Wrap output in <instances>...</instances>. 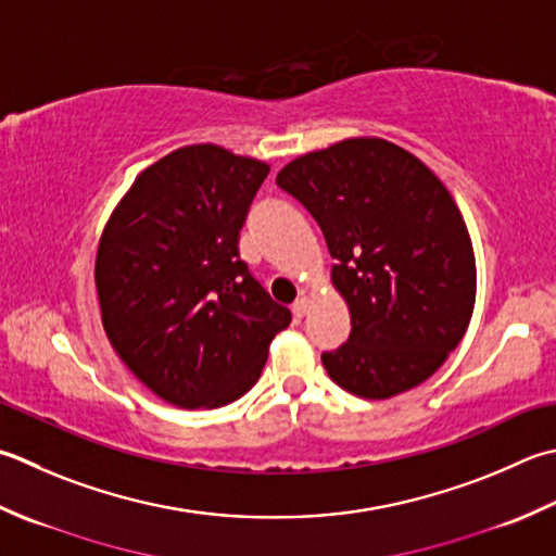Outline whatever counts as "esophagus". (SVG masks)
<instances>
[{"instance_id": "obj_1", "label": "esophagus", "mask_w": 556, "mask_h": 556, "mask_svg": "<svg viewBox=\"0 0 556 556\" xmlns=\"http://www.w3.org/2000/svg\"><path fill=\"white\" fill-rule=\"evenodd\" d=\"M291 311H293V318H303V315L308 313V299H306V296H301V299L293 301Z\"/></svg>"}]
</instances>
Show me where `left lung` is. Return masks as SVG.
<instances>
[{"instance_id":"8db88e82","label":"left lung","mask_w":556,"mask_h":556,"mask_svg":"<svg viewBox=\"0 0 556 556\" xmlns=\"http://www.w3.org/2000/svg\"><path fill=\"white\" fill-rule=\"evenodd\" d=\"M277 185L318 222L350 340L323 352L337 386L386 400L424 383L470 325L475 253L445 185L386 139H346L291 161Z\"/></svg>"}]
</instances>
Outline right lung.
Masks as SVG:
<instances>
[{
    "mask_svg": "<svg viewBox=\"0 0 556 556\" xmlns=\"http://www.w3.org/2000/svg\"><path fill=\"white\" fill-rule=\"evenodd\" d=\"M269 166L214 144L149 166L117 204L96 255L103 328L151 393L182 409L224 407L263 374L291 311L238 253Z\"/></svg>",
    "mask_w": 556,
    "mask_h": 556,
    "instance_id": "obj_1",
    "label": "right lung"
}]
</instances>
